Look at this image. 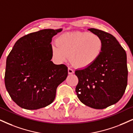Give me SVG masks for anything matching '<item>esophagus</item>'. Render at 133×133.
Masks as SVG:
<instances>
[{"mask_svg": "<svg viewBox=\"0 0 133 133\" xmlns=\"http://www.w3.org/2000/svg\"><path fill=\"white\" fill-rule=\"evenodd\" d=\"M74 70L72 69L69 68H68V74H74Z\"/></svg>", "mask_w": 133, "mask_h": 133, "instance_id": "obj_1", "label": "esophagus"}]
</instances>
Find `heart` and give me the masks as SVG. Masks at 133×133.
<instances>
[{
	"label": "heart",
	"instance_id": "1",
	"mask_svg": "<svg viewBox=\"0 0 133 133\" xmlns=\"http://www.w3.org/2000/svg\"><path fill=\"white\" fill-rule=\"evenodd\" d=\"M103 42L98 35L88 32L75 31L63 34L52 45L51 53L58 61H70L77 68L92 65L101 54Z\"/></svg>",
	"mask_w": 133,
	"mask_h": 133
}]
</instances>
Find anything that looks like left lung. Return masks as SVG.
Returning <instances> with one entry per match:
<instances>
[{"label": "left lung", "mask_w": 133, "mask_h": 133, "mask_svg": "<svg viewBox=\"0 0 133 133\" xmlns=\"http://www.w3.org/2000/svg\"><path fill=\"white\" fill-rule=\"evenodd\" d=\"M103 42L99 58L93 64L75 70L78 78L75 91L82 103L96 109H103L122 98L128 82L127 54L115 37L95 28L88 29Z\"/></svg>", "instance_id": "1"}]
</instances>
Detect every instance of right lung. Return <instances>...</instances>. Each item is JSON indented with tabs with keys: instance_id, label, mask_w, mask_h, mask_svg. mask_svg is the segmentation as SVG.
Segmentation results:
<instances>
[{
	"instance_id": "1",
	"label": "right lung",
	"mask_w": 133,
	"mask_h": 133,
	"mask_svg": "<svg viewBox=\"0 0 133 133\" xmlns=\"http://www.w3.org/2000/svg\"><path fill=\"white\" fill-rule=\"evenodd\" d=\"M62 31L43 29L18 39L6 58L5 85L21 108L36 110L50 105L57 87L68 77V67L51 61V40Z\"/></svg>"
}]
</instances>
